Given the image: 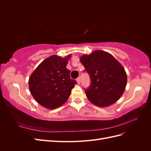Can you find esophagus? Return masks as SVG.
Returning <instances> with one entry per match:
<instances>
[{
    "label": "esophagus",
    "instance_id": "1",
    "mask_svg": "<svg viewBox=\"0 0 151 151\" xmlns=\"http://www.w3.org/2000/svg\"><path fill=\"white\" fill-rule=\"evenodd\" d=\"M76 81H77V84H80V83H81V79H80L79 77V78H77V79H76Z\"/></svg>",
    "mask_w": 151,
    "mask_h": 151
}]
</instances>
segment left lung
I'll use <instances>...</instances> for the list:
<instances>
[{"instance_id": "obj_1", "label": "left lung", "mask_w": 151, "mask_h": 151, "mask_svg": "<svg viewBox=\"0 0 151 151\" xmlns=\"http://www.w3.org/2000/svg\"><path fill=\"white\" fill-rule=\"evenodd\" d=\"M80 60L91 79L90 86L85 89L89 101L105 107L119 99L127 81L126 72L120 63L111 54L101 50L83 55Z\"/></svg>"}]
</instances>
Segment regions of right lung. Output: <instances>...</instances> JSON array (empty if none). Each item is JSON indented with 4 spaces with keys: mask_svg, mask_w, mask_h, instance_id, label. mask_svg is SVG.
<instances>
[{
    "mask_svg": "<svg viewBox=\"0 0 151 151\" xmlns=\"http://www.w3.org/2000/svg\"><path fill=\"white\" fill-rule=\"evenodd\" d=\"M70 55L62 58L52 55L36 68L29 79L30 92L42 106L55 109L65 103L77 82L70 79V71L66 68Z\"/></svg>",
    "mask_w": 151,
    "mask_h": 151,
    "instance_id": "add662e5",
    "label": "right lung"
}]
</instances>
